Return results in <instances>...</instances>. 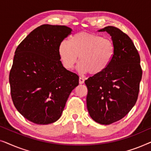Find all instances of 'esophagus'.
<instances>
[{"label":"esophagus","instance_id":"obj_1","mask_svg":"<svg viewBox=\"0 0 151 151\" xmlns=\"http://www.w3.org/2000/svg\"><path fill=\"white\" fill-rule=\"evenodd\" d=\"M84 82V78H82L80 77L79 78V83L80 84H83Z\"/></svg>","mask_w":151,"mask_h":151}]
</instances>
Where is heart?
Here are the masks:
<instances>
[{"mask_svg": "<svg viewBox=\"0 0 151 151\" xmlns=\"http://www.w3.org/2000/svg\"><path fill=\"white\" fill-rule=\"evenodd\" d=\"M58 54L64 67L72 69L79 56L78 70L99 75L109 67L115 55V46L111 39L88 32H80L71 36L69 42L60 43Z\"/></svg>", "mask_w": 151, "mask_h": 151, "instance_id": "1", "label": "heart"}]
</instances>
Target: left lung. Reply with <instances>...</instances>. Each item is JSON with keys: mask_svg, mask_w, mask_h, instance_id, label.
Segmentation results:
<instances>
[{"mask_svg": "<svg viewBox=\"0 0 151 151\" xmlns=\"http://www.w3.org/2000/svg\"><path fill=\"white\" fill-rule=\"evenodd\" d=\"M98 32L110 34L115 55L104 72L84 82L88 88L86 106L95 122L109 125L122 119L135 104L142 70L139 53L128 35L113 26Z\"/></svg>", "mask_w": 151, "mask_h": 151, "instance_id": "obj_1", "label": "left lung"}]
</instances>
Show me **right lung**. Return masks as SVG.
I'll return each instance as SVG.
<instances>
[{
    "label": "right lung",
    "instance_id": "right-lung-1",
    "mask_svg": "<svg viewBox=\"0 0 151 151\" xmlns=\"http://www.w3.org/2000/svg\"><path fill=\"white\" fill-rule=\"evenodd\" d=\"M72 29L65 25L42 24L17 47L9 73L11 96L18 112L37 124L60 117L79 76L60 60L58 47Z\"/></svg>",
    "mask_w": 151,
    "mask_h": 151
}]
</instances>
